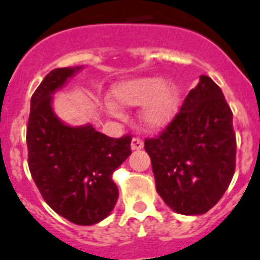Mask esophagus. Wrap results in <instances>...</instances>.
I'll return each mask as SVG.
<instances>
[{"label": "esophagus", "mask_w": 260, "mask_h": 260, "mask_svg": "<svg viewBox=\"0 0 260 260\" xmlns=\"http://www.w3.org/2000/svg\"><path fill=\"white\" fill-rule=\"evenodd\" d=\"M143 147H144V143H143L140 137H134L132 139V141H131V148H132V151H139Z\"/></svg>", "instance_id": "esophagus-1"}]
</instances>
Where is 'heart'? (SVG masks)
I'll return each instance as SVG.
<instances>
[{"label": "heart", "mask_w": 260, "mask_h": 260, "mask_svg": "<svg viewBox=\"0 0 260 260\" xmlns=\"http://www.w3.org/2000/svg\"><path fill=\"white\" fill-rule=\"evenodd\" d=\"M113 103L107 104V111L113 116H120V107H140L141 124L151 131L166 128L178 115L180 107V92L174 82L160 77H141L120 82L112 90Z\"/></svg>", "instance_id": "heart-1"}]
</instances>
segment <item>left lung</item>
I'll return each mask as SVG.
<instances>
[{"label": "left lung", "instance_id": "8db88e82", "mask_svg": "<svg viewBox=\"0 0 260 260\" xmlns=\"http://www.w3.org/2000/svg\"><path fill=\"white\" fill-rule=\"evenodd\" d=\"M156 191L171 210L202 215L218 203L235 172L233 112L208 76L189 90L163 134L147 139Z\"/></svg>", "mask_w": 260, "mask_h": 260}]
</instances>
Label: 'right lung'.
<instances>
[{
  "mask_svg": "<svg viewBox=\"0 0 260 260\" xmlns=\"http://www.w3.org/2000/svg\"><path fill=\"white\" fill-rule=\"evenodd\" d=\"M81 69L49 72L30 100L27 164L44 200L79 225L96 224L115 208L119 189L112 174L131 155L129 135L113 139L90 124L71 126L54 113L53 94Z\"/></svg>",
  "mask_w": 260,
  "mask_h": 260,
  "instance_id": "add662e5",
  "label": "right lung"
}]
</instances>
